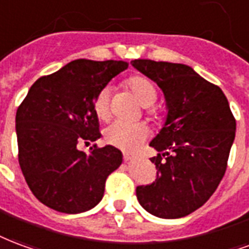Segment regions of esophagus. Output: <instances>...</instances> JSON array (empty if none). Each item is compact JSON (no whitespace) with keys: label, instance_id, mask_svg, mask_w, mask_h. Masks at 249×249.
Listing matches in <instances>:
<instances>
[{"label":"esophagus","instance_id":"1","mask_svg":"<svg viewBox=\"0 0 249 249\" xmlns=\"http://www.w3.org/2000/svg\"><path fill=\"white\" fill-rule=\"evenodd\" d=\"M131 155H130V154H127V152H124V154H123V160H124V162H128V160H131Z\"/></svg>","mask_w":249,"mask_h":249}]
</instances>
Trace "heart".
Masks as SVG:
<instances>
[{
  "label": "heart",
  "instance_id": "1",
  "mask_svg": "<svg viewBox=\"0 0 249 249\" xmlns=\"http://www.w3.org/2000/svg\"><path fill=\"white\" fill-rule=\"evenodd\" d=\"M127 86L130 87L142 106H150L155 102L158 91L157 86L151 79L143 75H134L128 78ZM94 111L101 119H106L110 115V87H103L98 92L94 101ZM148 137V127L144 123H126L122 121L111 123L105 130V138L112 146L124 150H135Z\"/></svg>",
  "mask_w": 249,
  "mask_h": 249
}]
</instances>
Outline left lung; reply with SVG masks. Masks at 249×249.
<instances>
[{
  "mask_svg": "<svg viewBox=\"0 0 249 249\" xmlns=\"http://www.w3.org/2000/svg\"><path fill=\"white\" fill-rule=\"evenodd\" d=\"M138 71L157 83L166 119L150 142L157 179L137 187L139 204L151 215L178 219L206 203L224 177L236 122L220 87L183 63L134 59Z\"/></svg>",
  "mask_w": 249,
  "mask_h": 249,
  "instance_id": "1",
  "label": "left lung"
}]
</instances>
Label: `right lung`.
I'll return each mask as SVG.
<instances>
[{"mask_svg":"<svg viewBox=\"0 0 249 249\" xmlns=\"http://www.w3.org/2000/svg\"><path fill=\"white\" fill-rule=\"evenodd\" d=\"M127 66L123 61L75 59L37 79L18 107V160L33 195L45 206L79 213L102 200L122 152L110 144L85 152L77 144L102 137L94 101Z\"/></svg>","mask_w":249,"mask_h":249,"instance_id":"1","label":"right lung"}]
</instances>
